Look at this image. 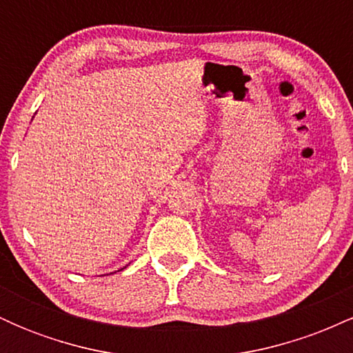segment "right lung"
Listing matches in <instances>:
<instances>
[{
  "label": "right lung",
  "mask_w": 353,
  "mask_h": 353,
  "mask_svg": "<svg viewBox=\"0 0 353 353\" xmlns=\"http://www.w3.org/2000/svg\"><path fill=\"white\" fill-rule=\"evenodd\" d=\"M123 269H124V267H123ZM123 269H121V270H123Z\"/></svg>",
  "instance_id": "obj_1"
}]
</instances>
